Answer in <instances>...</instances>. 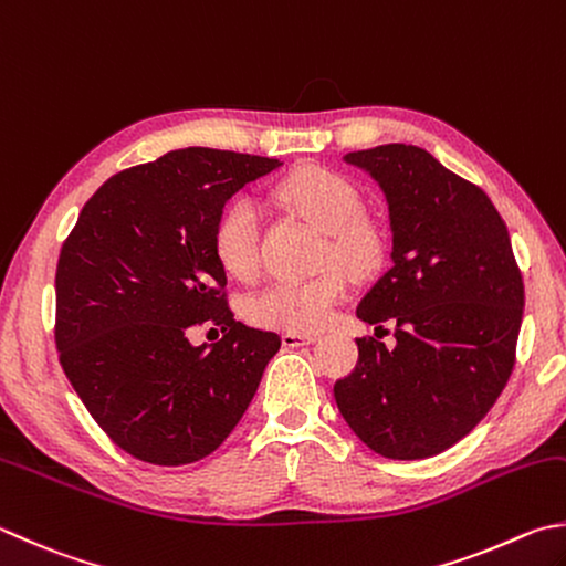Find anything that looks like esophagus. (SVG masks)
Wrapping results in <instances>:
<instances>
[{"instance_id":"34e87169","label":"esophagus","mask_w":566,"mask_h":566,"mask_svg":"<svg viewBox=\"0 0 566 566\" xmlns=\"http://www.w3.org/2000/svg\"><path fill=\"white\" fill-rule=\"evenodd\" d=\"M317 335L315 333H283V345L285 347H303L315 343Z\"/></svg>"}]
</instances>
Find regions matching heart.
I'll use <instances>...</instances> for the list:
<instances>
[{"mask_svg": "<svg viewBox=\"0 0 566 566\" xmlns=\"http://www.w3.org/2000/svg\"><path fill=\"white\" fill-rule=\"evenodd\" d=\"M279 197L297 214L327 233L325 261L347 271H369L381 253L379 233L361 221V199L345 177L323 167H303L283 179ZM217 261L237 281H253L261 269V209L251 197H237L221 209L211 233ZM347 275L329 269L307 281H275L247 301L253 325L315 333L343 301Z\"/></svg>", "mask_w": 566, "mask_h": 566, "instance_id": "1", "label": "heart"}]
</instances>
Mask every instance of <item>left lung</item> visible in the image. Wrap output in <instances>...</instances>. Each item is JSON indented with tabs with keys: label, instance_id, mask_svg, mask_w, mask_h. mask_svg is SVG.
Instances as JSON below:
<instances>
[{
	"label": "left lung",
	"instance_id": "8db88e82",
	"mask_svg": "<svg viewBox=\"0 0 566 566\" xmlns=\"http://www.w3.org/2000/svg\"><path fill=\"white\" fill-rule=\"evenodd\" d=\"M343 159L387 199L391 269L357 317L375 329L391 319L397 345L357 339V367L335 384L337 409L375 453L431 458L475 429L513 371L525 307L513 243L485 191L421 147Z\"/></svg>",
	"mask_w": 566,
	"mask_h": 566
}]
</instances>
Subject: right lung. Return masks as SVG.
<instances>
[{
  "instance_id": "1",
  "label": "right lung",
  "mask_w": 566,
  "mask_h": 566,
  "mask_svg": "<svg viewBox=\"0 0 566 566\" xmlns=\"http://www.w3.org/2000/svg\"><path fill=\"white\" fill-rule=\"evenodd\" d=\"M281 159L185 147L123 169L85 201L56 269L61 367L135 458L185 465L241 421L281 347L227 307L211 233L227 201ZM199 324L219 344L195 346Z\"/></svg>"
}]
</instances>
